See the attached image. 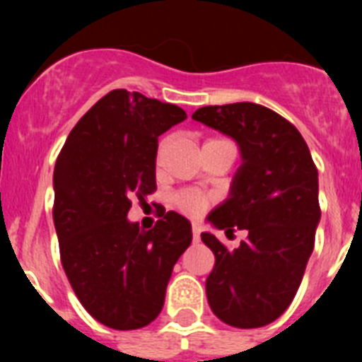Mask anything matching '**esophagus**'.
<instances>
[{
	"instance_id": "34e87169",
	"label": "esophagus",
	"mask_w": 362,
	"mask_h": 362,
	"mask_svg": "<svg viewBox=\"0 0 362 362\" xmlns=\"http://www.w3.org/2000/svg\"><path fill=\"white\" fill-rule=\"evenodd\" d=\"M192 239H194V243L201 241V230H199V226L196 225V223L192 225Z\"/></svg>"
}]
</instances>
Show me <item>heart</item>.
<instances>
[{"label": "heart", "mask_w": 362, "mask_h": 362, "mask_svg": "<svg viewBox=\"0 0 362 362\" xmlns=\"http://www.w3.org/2000/svg\"><path fill=\"white\" fill-rule=\"evenodd\" d=\"M209 141H219V139H217V137H214V139H209ZM163 148H165V141L159 143L158 152H156V163H159V159H161ZM172 204H174L179 212L185 214V216L197 217V216H201L204 210L209 209L210 197L204 196V194H199V192H194V190H181L172 196Z\"/></svg>", "instance_id": "b5f03b06"}]
</instances>
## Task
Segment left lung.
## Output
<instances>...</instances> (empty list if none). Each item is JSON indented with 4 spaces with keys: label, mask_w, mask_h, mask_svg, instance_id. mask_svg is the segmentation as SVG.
<instances>
[{
    "label": "left lung",
    "mask_w": 362,
    "mask_h": 362,
    "mask_svg": "<svg viewBox=\"0 0 362 362\" xmlns=\"http://www.w3.org/2000/svg\"><path fill=\"white\" fill-rule=\"evenodd\" d=\"M192 119L233 137L243 156L230 199L209 221L226 235L246 230L248 238L230 250L214 233H201L216 255L209 305L233 328L270 325L296 297L315 245L317 166L299 130L263 105L203 107Z\"/></svg>",
    "instance_id": "8db88e82"
}]
</instances>
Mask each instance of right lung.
Wrapping results in <instances>:
<instances>
[{
	"label": "right lung",
	"instance_id": "right-lung-1",
	"mask_svg": "<svg viewBox=\"0 0 362 362\" xmlns=\"http://www.w3.org/2000/svg\"><path fill=\"white\" fill-rule=\"evenodd\" d=\"M183 108L116 88L76 123L54 168V226L69 283L95 321L137 330L158 317L172 268L192 243L188 219L129 223L134 199L156 192L158 139Z\"/></svg>",
	"mask_w": 362,
	"mask_h": 362
}]
</instances>
